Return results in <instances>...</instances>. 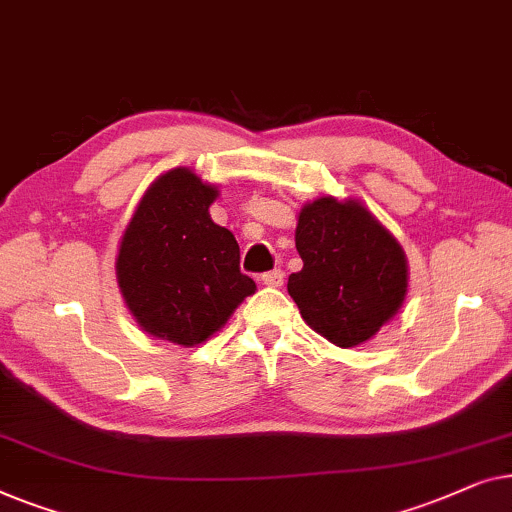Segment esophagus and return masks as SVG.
<instances>
[{
  "mask_svg": "<svg viewBox=\"0 0 512 512\" xmlns=\"http://www.w3.org/2000/svg\"><path fill=\"white\" fill-rule=\"evenodd\" d=\"M283 278H285V273L280 271V269H273V271L262 273V283L269 285V287H280V285H283Z\"/></svg>",
  "mask_w": 512,
  "mask_h": 512,
  "instance_id": "obj_1",
  "label": "esophagus"
}]
</instances>
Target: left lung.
Segmentation results:
<instances>
[{
	"label": "left lung",
	"instance_id": "8db88e82",
	"mask_svg": "<svg viewBox=\"0 0 512 512\" xmlns=\"http://www.w3.org/2000/svg\"><path fill=\"white\" fill-rule=\"evenodd\" d=\"M294 241L304 269L292 273L287 292L308 327L338 348L369 341L401 308L406 257L362 204L313 201L301 208Z\"/></svg>",
	"mask_w": 512,
	"mask_h": 512
}]
</instances>
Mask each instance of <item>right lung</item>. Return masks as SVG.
<instances>
[{"label":"right lung","mask_w":512,"mask_h":512,"mask_svg":"<svg viewBox=\"0 0 512 512\" xmlns=\"http://www.w3.org/2000/svg\"><path fill=\"white\" fill-rule=\"evenodd\" d=\"M215 197L218 190L190 169L167 171L143 194L115 262L136 322L187 348L215 334L255 292L234 234L208 215Z\"/></svg>","instance_id":"right-lung-1"}]
</instances>
